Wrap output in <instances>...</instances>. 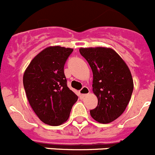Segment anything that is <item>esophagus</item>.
<instances>
[{
    "label": "esophagus",
    "instance_id": "1",
    "mask_svg": "<svg viewBox=\"0 0 155 155\" xmlns=\"http://www.w3.org/2000/svg\"><path fill=\"white\" fill-rule=\"evenodd\" d=\"M90 93V90L87 86H83L80 90H79V95H80V98L83 99V97H86V95Z\"/></svg>",
    "mask_w": 155,
    "mask_h": 155
}]
</instances>
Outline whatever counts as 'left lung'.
<instances>
[{
  "label": "left lung",
  "instance_id": "8db88e82",
  "mask_svg": "<svg viewBox=\"0 0 155 155\" xmlns=\"http://www.w3.org/2000/svg\"><path fill=\"white\" fill-rule=\"evenodd\" d=\"M93 71V91L98 99L97 107L90 110L92 117L101 124L115 120L129 103L134 83L129 68L112 48H81Z\"/></svg>",
  "mask_w": 155,
  "mask_h": 155
}]
</instances>
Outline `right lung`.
<instances>
[{
  "instance_id": "1",
  "label": "right lung",
  "mask_w": 155,
  "mask_h": 155,
  "mask_svg": "<svg viewBox=\"0 0 155 155\" xmlns=\"http://www.w3.org/2000/svg\"><path fill=\"white\" fill-rule=\"evenodd\" d=\"M72 51L48 47L33 58L24 73V88L31 107L43 123L51 126L67 120L78 100L64 74V65Z\"/></svg>"
}]
</instances>
